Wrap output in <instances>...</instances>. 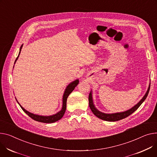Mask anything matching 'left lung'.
<instances>
[{
  "label": "left lung",
  "instance_id": "left-lung-1",
  "mask_svg": "<svg viewBox=\"0 0 157 157\" xmlns=\"http://www.w3.org/2000/svg\"><path fill=\"white\" fill-rule=\"evenodd\" d=\"M150 85H149V87L148 88V90L147 93H145L144 96L143 97V98L136 104V105H134L133 107L130 109L128 110H126L125 112H118V113H103L99 111L97 109V108L95 107V105L93 103V97H92V93L91 91L89 94V97H88V100H89V106L90 107L91 110L92 112L94 113V115L103 121H111V122H114V121H117L121 119H123L124 118H126L130 116L131 114H132L134 111L136 110L141 105L142 103L145 100V99L147 98L148 93L150 91Z\"/></svg>",
  "mask_w": 157,
  "mask_h": 157
}]
</instances>
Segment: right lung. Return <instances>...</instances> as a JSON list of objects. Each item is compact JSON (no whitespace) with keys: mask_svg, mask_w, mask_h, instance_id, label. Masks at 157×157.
Here are the masks:
<instances>
[{"mask_svg":"<svg viewBox=\"0 0 157 157\" xmlns=\"http://www.w3.org/2000/svg\"><path fill=\"white\" fill-rule=\"evenodd\" d=\"M23 47V45L21 46L20 47V50H19V55L17 57L15 62H14V64L15 62H16V60H17L19 56L21 53V48ZM79 83V80L76 79L74 81L71 82L70 84L68 85V86L66 87L64 93V95H63V97H62V109L60 110V111H59V112H57V113L54 114V115H52V116H39V115H36L34 113H31L28 111H27L26 110H25L21 105H20L19 103V105H20L21 108L23 109V110L28 115V116H29L31 119H33L35 121H36L38 122H44V123H53L59 120H60L62 117H63L64 114L66 112V103H67V99L68 96L70 95V93L75 90V87L77 86V85H78ZM17 101V100H16Z\"/></svg>","mask_w":157,"mask_h":157,"instance_id":"add662e5","label":"right lung"}]
</instances>
